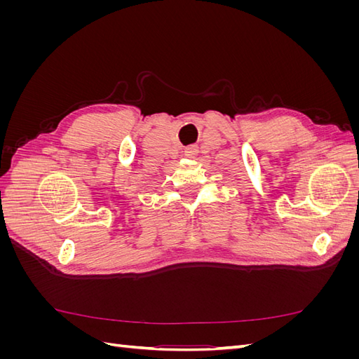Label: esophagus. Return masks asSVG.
<instances>
[{
	"label": "esophagus",
	"instance_id": "34e87169",
	"mask_svg": "<svg viewBox=\"0 0 359 359\" xmlns=\"http://www.w3.org/2000/svg\"><path fill=\"white\" fill-rule=\"evenodd\" d=\"M184 153H186L187 157H196L199 153V148H198V145H189Z\"/></svg>",
	"mask_w": 359,
	"mask_h": 359
}]
</instances>
